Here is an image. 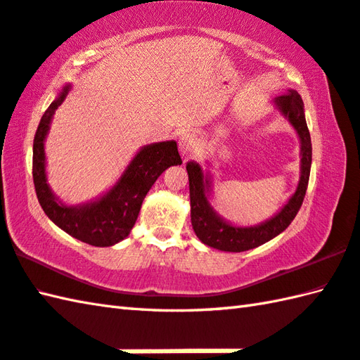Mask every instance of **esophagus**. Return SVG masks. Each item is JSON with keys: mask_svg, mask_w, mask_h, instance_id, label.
<instances>
[{"mask_svg": "<svg viewBox=\"0 0 360 360\" xmlns=\"http://www.w3.org/2000/svg\"><path fill=\"white\" fill-rule=\"evenodd\" d=\"M198 147H199L198 138H195L193 133H183L179 138V150L185 160L191 158L193 155L198 152Z\"/></svg>", "mask_w": 360, "mask_h": 360, "instance_id": "34e87169", "label": "esophagus"}]
</instances>
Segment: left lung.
<instances>
[{"instance_id":"left-lung-1","label":"left lung","mask_w":360,"mask_h":360,"mask_svg":"<svg viewBox=\"0 0 360 360\" xmlns=\"http://www.w3.org/2000/svg\"><path fill=\"white\" fill-rule=\"evenodd\" d=\"M273 103L276 110L295 128L301 142V175L296 191L273 218L257 226H235L224 219L210 202L213 193L212 174L203 172L199 162L188 161L186 171L189 179V200H191V224L198 238L210 248L224 250V252H244V250L259 248L282 233L295 219L302 205L311 166V141L302 98L296 91L290 89L287 94L276 97Z\"/></svg>"}]
</instances>
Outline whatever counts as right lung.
I'll list each match as a JSON object with an SVG mask.
<instances>
[{
	"label": "right lung",
	"instance_id": "obj_1",
	"mask_svg": "<svg viewBox=\"0 0 360 360\" xmlns=\"http://www.w3.org/2000/svg\"><path fill=\"white\" fill-rule=\"evenodd\" d=\"M70 87V84H65L60 89L44 112L34 136L32 179L36 194L45 214L65 233L91 246H114L130 235L142 200L160 175L167 167L181 165L177 142L162 141L141 147L111 189L94 200L67 205L56 198L46 179L45 139L54 112L63 105Z\"/></svg>",
	"mask_w": 360,
	"mask_h": 360
}]
</instances>
